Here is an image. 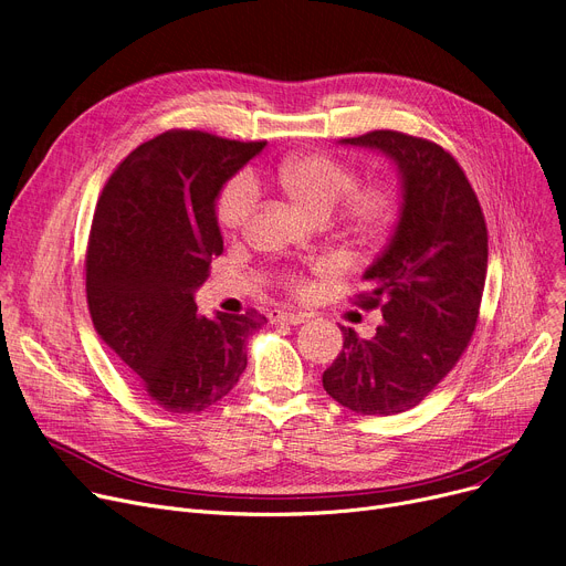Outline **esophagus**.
Masks as SVG:
<instances>
[{"instance_id":"1","label":"esophagus","mask_w":566,"mask_h":566,"mask_svg":"<svg viewBox=\"0 0 566 566\" xmlns=\"http://www.w3.org/2000/svg\"><path fill=\"white\" fill-rule=\"evenodd\" d=\"M306 313H290V311H269V319L272 322H285V325H302L306 322Z\"/></svg>"}]
</instances>
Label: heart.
Masks as SVG:
<instances>
[{
    "label": "heart",
    "mask_w": 566,
    "mask_h": 566,
    "mask_svg": "<svg viewBox=\"0 0 566 566\" xmlns=\"http://www.w3.org/2000/svg\"><path fill=\"white\" fill-rule=\"evenodd\" d=\"M276 179L285 196L304 209L311 217L325 219L327 213L343 201L340 219L343 223L361 237L380 234L394 219L396 200L385 186H357L355 170L340 164L338 158L327 154H302L281 160L276 168ZM258 202V186L251 175L241 172L228 181L219 198L217 217L223 230L237 232L244 228ZM290 287L304 290L306 283L300 276L287 279Z\"/></svg>",
    "instance_id": "1"
}]
</instances>
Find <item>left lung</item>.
Returning <instances> with one entry per match:
<instances>
[{
  "instance_id": "left-lung-1",
  "label": "left lung",
  "mask_w": 566,
  "mask_h": 566,
  "mask_svg": "<svg viewBox=\"0 0 566 566\" xmlns=\"http://www.w3.org/2000/svg\"><path fill=\"white\" fill-rule=\"evenodd\" d=\"M355 145L382 151L400 177L398 223L366 272L361 308L382 311L373 338L340 327L343 349L322 387L357 415L406 412L455 366L476 327L489 269V230L476 193L449 151L400 130Z\"/></svg>"
}]
</instances>
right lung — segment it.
<instances>
[{"label":"right lung","instance_id":"add662e5","mask_svg":"<svg viewBox=\"0 0 566 566\" xmlns=\"http://www.w3.org/2000/svg\"><path fill=\"white\" fill-rule=\"evenodd\" d=\"M266 143L166 130L133 149L107 179L87 247L96 334L168 412H202L247 368V340L266 317L198 315L193 292L223 253L217 200Z\"/></svg>","mask_w":566,"mask_h":566}]
</instances>
